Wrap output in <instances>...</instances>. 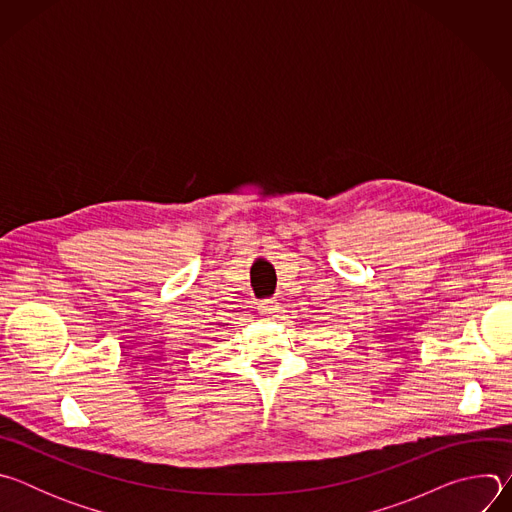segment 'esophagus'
Listing matches in <instances>:
<instances>
[{"label":"esophagus","instance_id":"1","mask_svg":"<svg viewBox=\"0 0 512 512\" xmlns=\"http://www.w3.org/2000/svg\"><path fill=\"white\" fill-rule=\"evenodd\" d=\"M257 310H259V314H263V316H273V314L277 312V302H275V300H261L259 306H257Z\"/></svg>","mask_w":512,"mask_h":512}]
</instances>
